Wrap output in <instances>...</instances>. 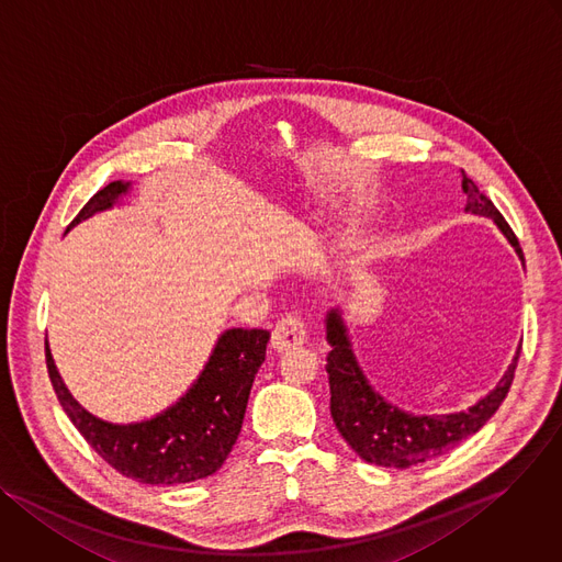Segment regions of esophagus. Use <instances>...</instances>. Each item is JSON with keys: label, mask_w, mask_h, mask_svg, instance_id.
I'll return each instance as SVG.
<instances>
[{"label": "esophagus", "mask_w": 562, "mask_h": 562, "mask_svg": "<svg viewBox=\"0 0 562 562\" xmlns=\"http://www.w3.org/2000/svg\"><path fill=\"white\" fill-rule=\"evenodd\" d=\"M307 341V331L296 314H288L281 321H277L272 329V348L277 352H288L294 348H301Z\"/></svg>", "instance_id": "esophagus-1"}]
</instances>
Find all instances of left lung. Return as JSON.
<instances>
[{"instance_id":"1","label":"left lung","mask_w":562,"mask_h":562,"mask_svg":"<svg viewBox=\"0 0 562 562\" xmlns=\"http://www.w3.org/2000/svg\"><path fill=\"white\" fill-rule=\"evenodd\" d=\"M463 192L468 194L465 210L492 218L507 237V241L514 246L520 261H525L509 223L498 212V207L476 188V183L468 179L465 172ZM325 327L327 344L331 346L325 370L329 376V412L334 425L363 461L381 468L405 470L409 465L431 461L454 450L457 445L476 434L505 401L520 357L518 348L512 366L507 368L498 385L470 409L454 414L416 416L387 403L368 383L352 352L348 327L339 310H331L327 314Z\"/></svg>"}]
</instances>
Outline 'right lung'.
I'll use <instances>...</instances> for the list:
<instances>
[{
	"label": "right lung",
	"mask_w": 562,
	"mask_h": 562,
	"mask_svg": "<svg viewBox=\"0 0 562 562\" xmlns=\"http://www.w3.org/2000/svg\"><path fill=\"white\" fill-rule=\"evenodd\" d=\"M128 190L131 183L124 181L108 183L79 210L70 226L112 207ZM268 341V329H226L194 385L172 407L128 425L101 420L72 398L48 344L46 366L64 412L110 468L146 485H181L214 474L233 452Z\"/></svg>",
	"instance_id": "obj_1"
}]
</instances>
